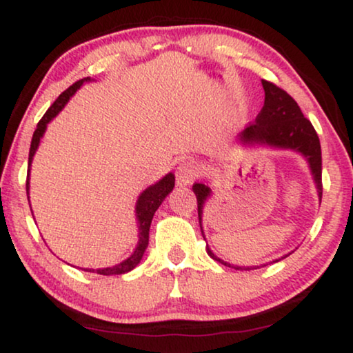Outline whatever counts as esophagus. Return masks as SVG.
<instances>
[{
  "label": "esophagus",
  "mask_w": 353,
  "mask_h": 353,
  "mask_svg": "<svg viewBox=\"0 0 353 353\" xmlns=\"http://www.w3.org/2000/svg\"><path fill=\"white\" fill-rule=\"evenodd\" d=\"M197 173V167L190 161L181 162L176 168V183L180 186H188L194 181Z\"/></svg>",
  "instance_id": "1"
}]
</instances>
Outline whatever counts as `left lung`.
I'll list each match as a JSON object with an SVG mask.
<instances>
[{
    "instance_id": "1",
    "label": "left lung",
    "mask_w": 353,
    "mask_h": 353,
    "mask_svg": "<svg viewBox=\"0 0 353 353\" xmlns=\"http://www.w3.org/2000/svg\"><path fill=\"white\" fill-rule=\"evenodd\" d=\"M262 86L265 91L263 108L257 115V119H255V123L244 128L238 134L236 143L248 149L268 148L274 149V151H294L301 154L308 163L318 192V201L321 202V146L315 128H313L310 120L303 117L301 108H299L296 101L286 91L278 88L276 85L270 83L267 80H262ZM192 191H194L197 197V215H199L202 238L205 239L204 230H202V215H204L205 202L207 199H210L214 191H212L210 186L204 185V183H194ZM205 250L216 262L225 265V267H233L236 270H255L260 267H267L270 263H276L279 260L286 259L291 254H284L283 257L270 260L267 263L252 265V267H238V265H231L230 262H225V260L216 257L212 252L209 244L205 245Z\"/></svg>"
}]
</instances>
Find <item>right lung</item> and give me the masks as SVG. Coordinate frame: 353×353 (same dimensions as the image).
I'll return each instance as SVG.
<instances>
[{
    "label": "right lung",
    "instance_id": "1",
    "mask_svg": "<svg viewBox=\"0 0 353 353\" xmlns=\"http://www.w3.org/2000/svg\"><path fill=\"white\" fill-rule=\"evenodd\" d=\"M86 81H91L90 77L86 79H81L67 88L64 93L59 94L50 109L46 110V114L43 115V119L38 122L35 133H33L32 138V144H30V152H28V173H27V197H30V167H32V161L33 156H35L38 146H40V141L45 134L48 123L51 122L52 119L56 117L57 114L61 112L62 109L65 108V104L69 103L72 96L77 93V90H80V86L86 83ZM173 188H175V175L172 172H168L165 176H162L161 180L154 183V185L148 186L141 194L138 196L137 199V205H134V216H137V226H138V243L137 248L132 252L130 257H127L122 262L117 265H112V267H105V268H81L85 272H91V273H98V274H105V276H112V274H123L132 272V270L137 267V265L141 262L144 252H146L148 244H149V228H151V221L152 216L156 214V210L161 207V204L165 201V197L170 194Z\"/></svg>",
    "mask_w": 353,
    "mask_h": 353
}]
</instances>
